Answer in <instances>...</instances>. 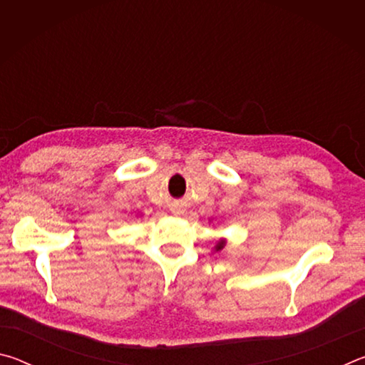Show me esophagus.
<instances>
[{
    "label": "esophagus",
    "mask_w": 365,
    "mask_h": 365,
    "mask_svg": "<svg viewBox=\"0 0 365 365\" xmlns=\"http://www.w3.org/2000/svg\"><path fill=\"white\" fill-rule=\"evenodd\" d=\"M175 214H183V209H178V211Z\"/></svg>",
    "instance_id": "obj_1"
}]
</instances>
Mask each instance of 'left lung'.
Returning <instances> with one entry per match:
<instances>
[{
  "label": "left lung",
  "mask_w": 365,
  "mask_h": 365,
  "mask_svg": "<svg viewBox=\"0 0 365 365\" xmlns=\"http://www.w3.org/2000/svg\"><path fill=\"white\" fill-rule=\"evenodd\" d=\"M225 246V240H219V243L215 245V251H220Z\"/></svg>",
  "instance_id": "obj_1"
}]
</instances>
